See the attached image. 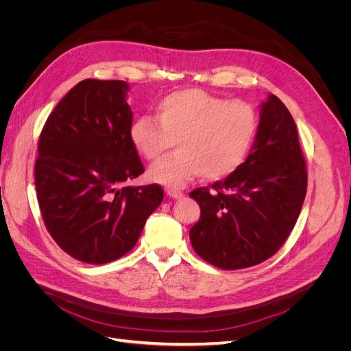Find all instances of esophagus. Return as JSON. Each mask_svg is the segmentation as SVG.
<instances>
[{
    "label": "esophagus",
    "instance_id": "esophagus-1",
    "mask_svg": "<svg viewBox=\"0 0 351 351\" xmlns=\"http://www.w3.org/2000/svg\"><path fill=\"white\" fill-rule=\"evenodd\" d=\"M168 196L173 197V199H183L184 195L182 192H178V190H168Z\"/></svg>",
    "mask_w": 351,
    "mask_h": 351
}]
</instances>
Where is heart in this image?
Instances as JSON below:
<instances>
[{
  "label": "heart",
  "mask_w": 351,
  "mask_h": 351,
  "mask_svg": "<svg viewBox=\"0 0 351 351\" xmlns=\"http://www.w3.org/2000/svg\"><path fill=\"white\" fill-rule=\"evenodd\" d=\"M154 119L142 115L129 130L130 141L149 162L161 159L173 143L177 154L149 168L147 177L167 187H182L200 174L228 177L241 167L258 133V114L244 101H227L200 89L167 95L155 105Z\"/></svg>",
  "instance_id": "obj_1"
}]
</instances>
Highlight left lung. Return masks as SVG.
<instances>
[{
	"label": "left lung",
	"instance_id": "obj_1",
	"mask_svg": "<svg viewBox=\"0 0 351 351\" xmlns=\"http://www.w3.org/2000/svg\"><path fill=\"white\" fill-rule=\"evenodd\" d=\"M307 174L290 111L275 95L261 104L256 139L241 167L193 190L200 206L190 228L199 256L221 269L254 267L282 246L302 210Z\"/></svg>",
	"mask_w": 351,
	"mask_h": 351
}]
</instances>
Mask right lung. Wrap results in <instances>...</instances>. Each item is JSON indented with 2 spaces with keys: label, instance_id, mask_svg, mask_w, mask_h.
<instances>
[{
  "label": "right lung",
  "instance_id": "add662e5",
  "mask_svg": "<svg viewBox=\"0 0 351 351\" xmlns=\"http://www.w3.org/2000/svg\"><path fill=\"white\" fill-rule=\"evenodd\" d=\"M130 86L123 80L77 83L48 117L35 164L45 227L74 259L117 261L139 240L161 205L158 184L124 186L145 169L130 141Z\"/></svg>",
  "mask_w": 351,
  "mask_h": 351
}]
</instances>
